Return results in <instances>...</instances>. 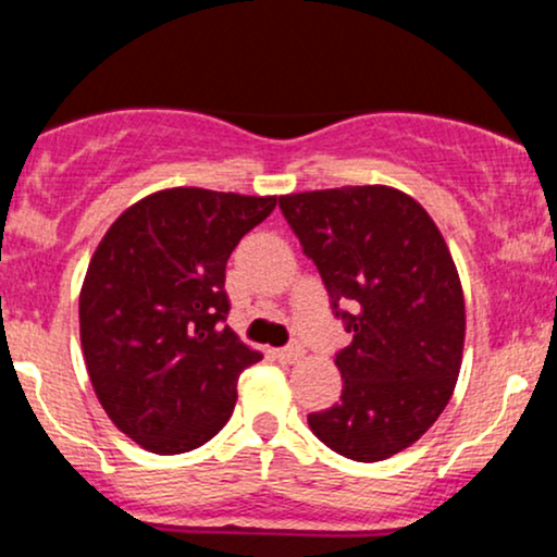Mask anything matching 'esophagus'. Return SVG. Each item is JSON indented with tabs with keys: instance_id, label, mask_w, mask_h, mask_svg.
<instances>
[{
	"instance_id": "34e87169",
	"label": "esophagus",
	"mask_w": 557,
	"mask_h": 557,
	"mask_svg": "<svg viewBox=\"0 0 557 557\" xmlns=\"http://www.w3.org/2000/svg\"><path fill=\"white\" fill-rule=\"evenodd\" d=\"M274 356H277V361H283V363H296L304 359V348H300L298 343H293V345H287V348L274 350Z\"/></svg>"
}]
</instances>
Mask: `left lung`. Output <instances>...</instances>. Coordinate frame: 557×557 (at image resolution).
<instances>
[{
    "mask_svg": "<svg viewBox=\"0 0 557 557\" xmlns=\"http://www.w3.org/2000/svg\"><path fill=\"white\" fill-rule=\"evenodd\" d=\"M280 209L354 335L335 356L341 400L309 413L311 432L345 458L385 461L437 421L461 372L463 290L445 238L387 185L280 196Z\"/></svg>",
    "mask_w": 557,
    "mask_h": 557,
    "instance_id": "obj_1",
    "label": "left lung"
}]
</instances>
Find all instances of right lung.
I'll return each mask as SVG.
<instances>
[{
    "mask_svg": "<svg viewBox=\"0 0 557 557\" xmlns=\"http://www.w3.org/2000/svg\"><path fill=\"white\" fill-rule=\"evenodd\" d=\"M277 196L168 188L114 220L81 287V345L96 398L159 456L209 443L261 354L227 327L225 267Z\"/></svg>",
    "mask_w": 557,
    "mask_h": 557,
    "instance_id": "add662e5",
    "label": "right lung"
}]
</instances>
